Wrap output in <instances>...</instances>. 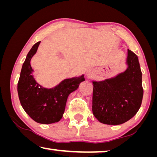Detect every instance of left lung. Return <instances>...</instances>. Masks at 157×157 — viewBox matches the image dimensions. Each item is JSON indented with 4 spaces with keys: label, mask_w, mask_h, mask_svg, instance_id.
I'll return each mask as SVG.
<instances>
[{
    "label": "left lung",
    "mask_w": 157,
    "mask_h": 157,
    "mask_svg": "<svg viewBox=\"0 0 157 157\" xmlns=\"http://www.w3.org/2000/svg\"><path fill=\"white\" fill-rule=\"evenodd\" d=\"M128 68L114 78L93 82L92 111L100 122L119 125L134 117L143 96L138 58L128 49Z\"/></svg>",
    "instance_id": "1"
}]
</instances>
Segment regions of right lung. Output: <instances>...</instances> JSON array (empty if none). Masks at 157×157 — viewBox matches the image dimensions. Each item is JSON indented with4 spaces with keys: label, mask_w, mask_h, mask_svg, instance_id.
Here are the masks:
<instances>
[{
    "label": "right lung",
    "mask_w": 157,
    "mask_h": 157,
    "mask_svg": "<svg viewBox=\"0 0 157 157\" xmlns=\"http://www.w3.org/2000/svg\"><path fill=\"white\" fill-rule=\"evenodd\" d=\"M40 43V41L35 44L27 54L17 84V91L22 108L30 117L40 124H52L62 118L68 96L78 88L84 78L82 75L66 79L52 89L41 86L31 75L33 71L30 63Z\"/></svg>",
    "instance_id": "right-lung-1"
}]
</instances>
